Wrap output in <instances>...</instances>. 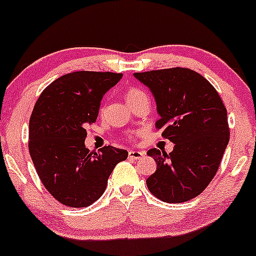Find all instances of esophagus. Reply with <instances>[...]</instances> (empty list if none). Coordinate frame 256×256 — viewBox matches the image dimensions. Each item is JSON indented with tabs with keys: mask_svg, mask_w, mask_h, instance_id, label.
Wrapping results in <instances>:
<instances>
[{
	"mask_svg": "<svg viewBox=\"0 0 256 256\" xmlns=\"http://www.w3.org/2000/svg\"><path fill=\"white\" fill-rule=\"evenodd\" d=\"M128 156H129V159L139 160V159H142V158L146 156V152H138V150H129Z\"/></svg>",
	"mask_w": 256,
	"mask_h": 256,
	"instance_id": "1",
	"label": "esophagus"
}]
</instances>
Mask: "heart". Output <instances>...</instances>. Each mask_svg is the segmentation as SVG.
I'll use <instances>...</instances> for the list:
<instances>
[{"instance_id": "heart-1", "label": "heart", "mask_w": 256, "mask_h": 256, "mask_svg": "<svg viewBox=\"0 0 256 256\" xmlns=\"http://www.w3.org/2000/svg\"><path fill=\"white\" fill-rule=\"evenodd\" d=\"M144 92L142 91V90L136 88H130L127 91V94H126V100H127L128 104H130V102L136 101V98H139V97L144 96Z\"/></svg>"}]
</instances>
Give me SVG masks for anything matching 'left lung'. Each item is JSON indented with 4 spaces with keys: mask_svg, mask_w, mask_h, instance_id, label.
I'll return each instance as SVG.
<instances>
[{
    "mask_svg": "<svg viewBox=\"0 0 256 256\" xmlns=\"http://www.w3.org/2000/svg\"><path fill=\"white\" fill-rule=\"evenodd\" d=\"M156 104V128L175 144L166 154L150 149L156 171L146 178L149 191L168 204L198 196L217 172L229 142L226 110L210 82L185 68L136 72Z\"/></svg>",
    "mask_w": 256,
    "mask_h": 256,
    "instance_id": "obj_1",
    "label": "left lung"
}]
</instances>
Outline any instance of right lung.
<instances>
[{
    "instance_id": "right-lung-1",
    "label": "right lung",
    "mask_w": 256,
    "mask_h": 256,
    "mask_svg": "<svg viewBox=\"0 0 256 256\" xmlns=\"http://www.w3.org/2000/svg\"><path fill=\"white\" fill-rule=\"evenodd\" d=\"M123 74L74 71L42 92L30 120V152L48 192L68 207H88L102 196L110 175L128 152L85 148V127L98 116L104 94Z\"/></svg>"
}]
</instances>
